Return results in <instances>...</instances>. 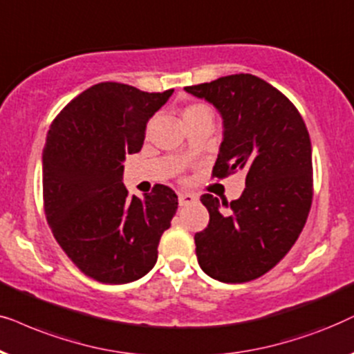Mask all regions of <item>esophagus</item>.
<instances>
[{
	"instance_id": "obj_1",
	"label": "esophagus",
	"mask_w": 354,
	"mask_h": 354,
	"mask_svg": "<svg viewBox=\"0 0 354 354\" xmlns=\"http://www.w3.org/2000/svg\"><path fill=\"white\" fill-rule=\"evenodd\" d=\"M196 201H197V196L191 194V192H180V194H178V202H180V205L192 204V202Z\"/></svg>"
}]
</instances>
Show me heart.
<instances>
[{"instance_id": "obj_1", "label": "heart", "mask_w": 354, "mask_h": 354, "mask_svg": "<svg viewBox=\"0 0 354 354\" xmlns=\"http://www.w3.org/2000/svg\"><path fill=\"white\" fill-rule=\"evenodd\" d=\"M204 105H189V106H186L185 108V111H183V118L185 116H187V115H191V113H196V111H199V110H204Z\"/></svg>"}]
</instances>
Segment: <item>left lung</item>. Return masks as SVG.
<instances>
[{"mask_svg":"<svg viewBox=\"0 0 354 354\" xmlns=\"http://www.w3.org/2000/svg\"><path fill=\"white\" fill-rule=\"evenodd\" d=\"M185 91L212 103L223 120L212 174L246 173L241 197L230 205L212 194L201 197L210 220L194 236L197 261L223 283L256 280L288 254L308 220L313 202L308 128L293 103L257 75H225Z\"/></svg>","mask_w":354,"mask_h":354,"instance_id":"left-lung-1","label":"left lung"}]
</instances>
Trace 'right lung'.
Returning a JSON list of instances; mask_svg holds the SVG:
<instances>
[{
  "instance_id": "1",
  "label": "right lung",
  "mask_w": 354,
  "mask_h": 354,
  "mask_svg": "<svg viewBox=\"0 0 354 354\" xmlns=\"http://www.w3.org/2000/svg\"><path fill=\"white\" fill-rule=\"evenodd\" d=\"M171 93L95 84L50 126L44 149L46 220L66 256L102 283H129L152 270L160 238L176 214L171 187L157 185L139 199L122 185L126 155L142 149L147 121Z\"/></svg>"
}]
</instances>
